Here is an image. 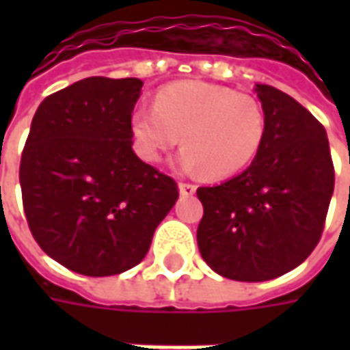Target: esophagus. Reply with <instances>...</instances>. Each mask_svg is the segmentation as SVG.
<instances>
[{
	"instance_id": "obj_1",
	"label": "esophagus",
	"mask_w": 350,
	"mask_h": 350,
	"mask_svg": "<svg viewBox=\"0 0 350 350\" xmlns=\"http://www.w3.org/2000/svg\"><path fill=\"white\" fill-rule=\"evenodd\" d=\"M180 193H182L183 197H191V195H195V191H197V185H193V183H185L180 182Z\"/></svg>"
}]
</instances>
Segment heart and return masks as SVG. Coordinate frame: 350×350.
<instances>
[{"instance_id": "b5f03b06", "label": "heart", "mask_w": 350, "mask_h": 350, "mask_svg": "<svg viewBox=\"0 0 350 350\" xmlns=\"http://www.w3.org/2000/svg\"><path fill=\"white\" fill-rule=\"evenodd\" d=\"M131 137L142 159L157 163L180 142L178 167L213 180L250 167L266 135V116L255 97L206 82H176L161 88L155 107L131 114Z\"/></svg>"}]
</instances>
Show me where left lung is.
Instances as JSON below:
<instances>
[{
    "label": "left lung",
    "mask_w": 350,
    "mask_h": 350,
    "mask_svg": "<svg viewBox=\"0 0 350 350\" xmlns=\"http://www.w3.org/2000/svg\"><path fill=\"white\" fill-rule=\"evenodd\" d=\"M266 135L257 157L232 180L198 187L204 206L198 251L219 275L268 281L300 266L315 250L334 193L326 131L275 88L257 84Z\"/></svg>",
    "instance_id": "1"
}]
</instances>
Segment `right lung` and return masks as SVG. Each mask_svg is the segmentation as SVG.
I'll use <instances>...</instances> for the list:
<instances>
[{"instance_id": "1", "label": "right lung", "mask_w": 350, "mask_h": 350, "mask_svg": "<svg viewBox=\"0 0 350 350\" xmlns=\"http://www.w3.org/2000/svg\"><path fill=\"white\" fill-rule=\"evenodd\" d=\"M142 84L90 77L52 93L22 152V202L35 242L82 275L142 262L178 200L174 180L133 152L129 122Z\"/></svg>"}]
</instances>
